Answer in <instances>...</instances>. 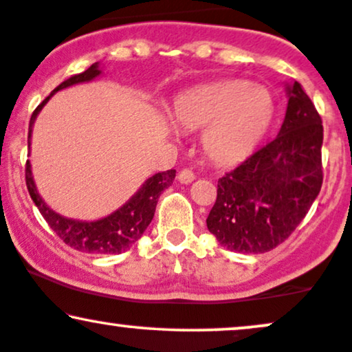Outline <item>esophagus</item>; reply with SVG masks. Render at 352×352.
<instances>
[{
    "label": "esophagus",
    "instance_id": "34e87169",
    "mask_svg": "<svg viewBox=\"0 0 352 352\" xmlns=\"http://www.w3.org/2000/svg\"><path fill=\"white\" fill-rule=\"evenodd\" d=\"M177 179H179L181 184H190L194 179H196V176H194V173L190 171V169H181L179 175H177Z\"/></svg>",
    "mask_w": 352,
    "mask_h": 352
}]
</instances>
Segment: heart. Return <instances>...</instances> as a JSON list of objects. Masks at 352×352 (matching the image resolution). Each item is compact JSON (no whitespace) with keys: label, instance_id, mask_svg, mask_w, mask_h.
I'll return each instance as SVG.
<instances>
[{"label":"heart","instance_id":"1","mask_svg":"<svg viewBox=\"0 0 352 352\" xmlns=\"http://www.w3.org/2000/svg\"><path fill=\"white\" fill-rule=\"evenodd\" d=\"M271 91L246 80H219L190 88L173 102V119L188 130L204 129L202 143L217 163L236 164L251 156L274 122Z\"/></svg>","mask_w":352,"mask_h":352}]
</instances>
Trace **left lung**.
<instances>
[{"instance_id":"obj_1","label":"left lung","mask_w":352,"mask_h":352,"mask_svg":"<svg viewBox=\"0 0 352 352\" xmlns=\"http://www.w3.org/2000/svg\"><path fill=\"white\" fill-rule=\"evenodd\" d=\"M279 133L220 177L207 228L230 251L266 253L287 240L323 183L322 117L300 83L285 85Z\"/></svg>"}]
</instances>
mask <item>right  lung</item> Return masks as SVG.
<instances>
[{"mask_svg": "<svg viewBox=\"0 0 352 352\" xmlns=\"http://www.w3.org/2000/svg\"><path fill=\"white\" fill-rule=\"evenodd\" d=\"M102 75L99 62L93 63L88 70L68 78L62 85L56 86L52 91L50 96H47L38 104V107L32 112L29 122V137L28 145L30 151V137H32V127L36 122L38 112L42 107L49 102V99L54 96L56 91L70 88L73 85L88 83V81L96 80ZM176 176V169H168V171L156 173L140 186V189L124 204L122 207L112 212L107 217H102L93 222H85V220L68 219V217L60 215L58 212L52 210L47 206L45 201L38 194L36 181L32 176V166L30 162L25 163V184L34 204L37 206L45 222L50 225V228L67 243L73 250L81 251V253H93V254H119L132 248L135 243L140 240L143 232L153 220L156 204H158L160 194L164 189H168L173 184Z\"/></svg>", "mask_w": 352, "mask_h": 352, "instance_id": "right-lung-1", "label": "right lung"}]
</instances>
